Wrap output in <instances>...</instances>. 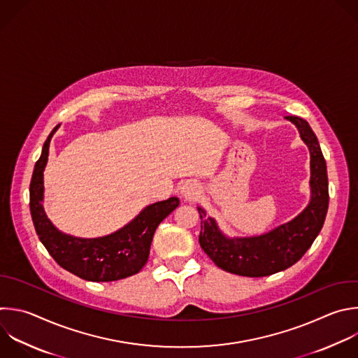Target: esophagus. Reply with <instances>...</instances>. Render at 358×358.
I'll return each mask as SVG.
<instances>
[{"instance_id":"34e87169","label":"esophagus","mask_w":358,"mask_h":358,"mask_svg":"<svg viewBox=\"0 0 358 358\" xmlns=\"http://www.w3.org/2000/svg\"><path fill=\"white\" fill-rule=\"evenodd\" d=\"M180 194H181V196H182L184 199L192 201V199H195V198L199 195V188H198V185L194 184V182H185V184H182Z\"/></svg>"}]
</instances>
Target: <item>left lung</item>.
Wrapping results in <instances>:
<instances>
[{
  "instance_id": "obj_1",
  "label": "left lung",
  "mask_w": 358,
  "mask_h": 358,
  "mask_svg": "<svg viewBox=\"0 0 358 358\" xmlns=\"http://www.w3.org/2000/svg\"><path fill=\"white\" fill-rule=\"evenodd\" d=\"M295 125L310 155V199L294 219L273 230L248 237H229L216 220L198 206L201 217L199 245L222 270L243 277H266L294 266L317 237L327 213L329 182L326 162L316 135L298 116H285Z\"/></svg>"
}]
</instances>
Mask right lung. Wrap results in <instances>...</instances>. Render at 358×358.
Listing matches in <instances>:
<instances>
[{"label":"right lung","instance_id":"right-lung-1","mask_svg":"<svg viewBox=\"0 0 358 358\" xmlns=\"http://www.w3.org/2000/svg\"><path fill=\"white\" fill-rule=\"evenodd\" d=\"M59 127L50 132L43 145L29 187L31 215L39 241L60 267L85 281L109 282L138 274L148 263L157 226L180 205V199L171 196L150 203L124 227L94 239L60 231L43 208V171L48 164L50 141Z\"/></svg>","mask_w":358,"mask_h":358}]
</instances>
